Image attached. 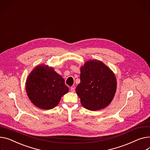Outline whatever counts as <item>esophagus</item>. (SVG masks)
Listing matches in <instances>:
<instances>
[{"label":"esophagus","mask_w":150,"mask_h":150,"mask_svg":"<svg viewBox=\"0 0 150 150\" xmlns=\"http://www.w3.org/2000/svg\"><path fill=\"white\" fill-rule=\"evenodd\" d=\"M71 91L72 92H75V87H71Z\"/></svg>","instance_id":"esophagus-1"}]
</instances>
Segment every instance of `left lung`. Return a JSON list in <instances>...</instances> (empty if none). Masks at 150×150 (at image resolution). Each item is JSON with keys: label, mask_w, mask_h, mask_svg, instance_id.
Instances as JSON below:
<instances>
[{"label": "left lung", "mask_w": 150, "mask_h": 150, "mask_svg": "<svg viewBox=\"0 0 150 150\" xmlns=\"http://www.w3.org/2000/svg\"><path fill=\"white\" fill-rule=\"evenodd\" d=\"M80 83L75 90L82 105L92 111L108 106L116 91L114 72L98 59L86 62L80 68Z\"/></svg>", "instance_id": "1"}]
</instances>
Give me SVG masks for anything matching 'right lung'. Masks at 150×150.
<instances>
[{"label":"right lung","instance_id":"right-lung-1","mask_svg":"<svg viewBox=\"0 0 150 150\" xmlns=\"http://www.w3.org/2000/svg\"><path fill=\"white\" fill-rule=\"evenodd\" d=\"M25 86L30 101L43 110L55 107L69 92L63 77L52 67L45 64H39L33 70L28 76Z\"/></svg>","mask_w":150,"mask_h":150}]
</instances>
